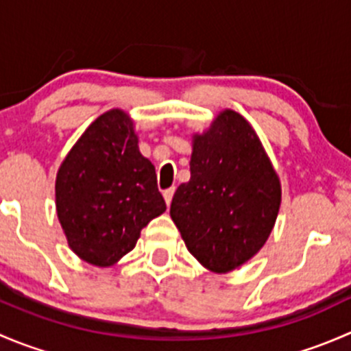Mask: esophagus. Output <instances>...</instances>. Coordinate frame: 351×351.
Returning <instances> with one entry per match:
<instances>
[{"instance_id": "34e87169", "label": "esophagus", "mask_w": 351, "mask_h": 351, "mask_svg": "<svg viewBox=\"0 0 351 351\" xmlns=\"http://www.w3.org/2000/svg\"><path fill=\"white\" fill-rule=\"evenodd\" d=\"M173 193H175V189H166L165 192H162V197H165V202H166V205H169V204H171Z\"/></svg>"}]
</instances>
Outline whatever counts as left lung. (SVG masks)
Returning <instances> with one entry per match:
<instances>
[{
    "label": "left lung",
    "instance_id": "1",
    "mask_svg": "<svg viewBox=\"0 0 351 351\" xmlns=\"http://www.w3.org/2000/svg\"><path fill=\"white\" fill-rule=\"evenodd\" d=\"M280 200L260 137L243 115L224 110L193 136L190 180L176 189L169 215L190 253L207 270L228 274L263 247Z\"/></svg>",
    "mask_w": 351,
    "mask_h": 351
}]
</instances>
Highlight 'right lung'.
<instances>
[{
  "label": "right lung",
  "instance_id": "obj_1",
  "mask_svg": "<svg viewBox=\"0 0 351 351\" xmlns=\"http://www.w3.org/2000/svg\"><path fill=\"white\" fill-rule=\"evenodd\" d=\"M123 110L98 117L59 166L56 208L67 244L83 261L110 267L166 210L153 162L141 154Z\"/></svg>",
  "mask_w": 351,
  "mask_h": 351
}]
</instances>
